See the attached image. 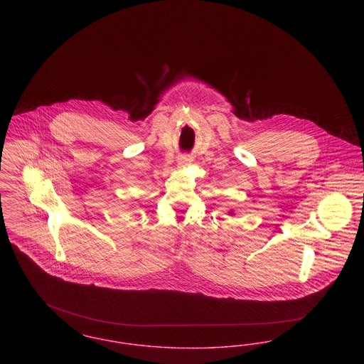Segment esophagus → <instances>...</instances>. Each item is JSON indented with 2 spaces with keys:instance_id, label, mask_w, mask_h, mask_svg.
<instances>
[{
  "instance_id": "obj_1",
  "label": "esophagus",
  "mask_w": 364,
  "mask_h": 364,
  "mask_svg": "<svg viewBox=\"0 0 364 364\" xmlns=\"http://www.w3.org/2000/svg\"><path fill=\"white\" fill-rule=\"evenodd\" d=\"M177 162H178V166H187V165H188V159L184 158V156H183V158H178Z\"/></svg>"
}]
</instances>
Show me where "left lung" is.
<instances>
[{
  "label": "left lung",
  "mask_w": 364,
  "mask_h": 364,
  "mask_svg": "<svg viewBox=\"0 0 364 364\" xmlns=\"http://www.w3.org/2000/svg\"><path fill=\"white\" fill-rule=\"evenodd\" d=\"M229 214H232V213H229Z\"/></svg>",
  "instance_id": "8db88e82"
}]
</instances>
